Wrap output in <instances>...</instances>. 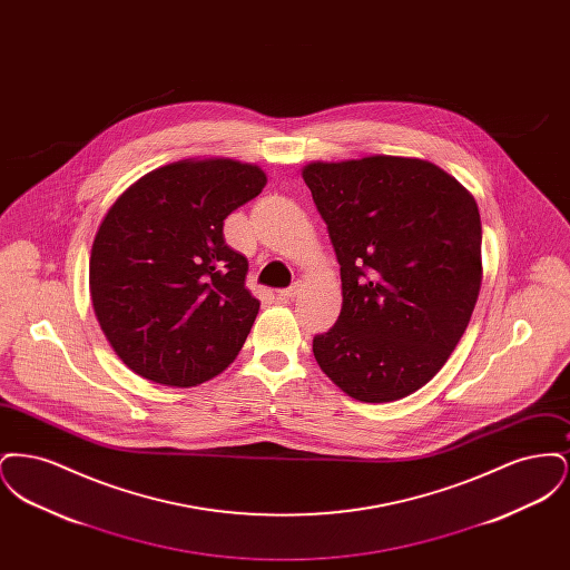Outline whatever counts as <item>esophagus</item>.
<instances>
[{
  "instance_id": "1",
  "label": "esophagus",
  "mask_w": 570,
  "mask_h": 570,
  "mask_svg": "<svg viewBox=\"0 0 570 570\" xmlns=\"http://www.w3.org/2000/svg\"><path fill=\"white\" fill-rule=\"evenodd\" d=\"M298 293H301V284L295 282L293 286L277 291V298H282V301H293V298L298 297Z\"/></svg>"
}]
</instances>
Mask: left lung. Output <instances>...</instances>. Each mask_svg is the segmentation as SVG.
<instances>
[{
  "instance_id": "8db88e82",
  "label": "left lung",
  "mask_w": 570,
  "mask_h": 570,
  "mask_svg": "<svg viewBox=\"0 0 570 570\" xmlns=\"http://www.w3.org/2000/svg\"><path fill=\"white\" fill-rule=\"evenodd\" d=\"M342 275L337 323L312 351L358 402H393L434 379L470 323L481 265L472 194L435 164L372 156L303 168Z\"/></svg>"
}]
</instances>
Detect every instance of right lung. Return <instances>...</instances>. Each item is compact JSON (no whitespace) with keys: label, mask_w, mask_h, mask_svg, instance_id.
I'll return each mask as SVG.
<instances>
[{"label":"right lung","mask_w":570,"mask_h":570,"mask_svg":"<svg viewBox=\"0 0 570 570\" xmlns=\"http://www.w3.org/2000/svg\"><path fill=\"white\" fill-rule=\"evenodd\" d=\"M265 184L254 164L184 160L112 203L91 245L89 291L135 374L194 386L235 361L261 303L245 288L247 258L224 242V219Z\"/></svg>","instance_id":"1"}]
</instances>
